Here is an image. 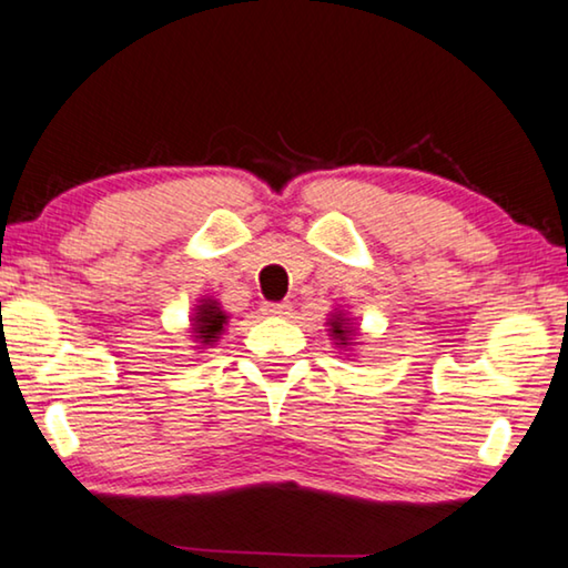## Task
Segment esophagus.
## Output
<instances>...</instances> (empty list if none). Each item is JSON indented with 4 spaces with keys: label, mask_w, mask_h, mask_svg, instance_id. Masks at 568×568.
Returning <instances> with one entry per match:
<instances>
[{
    "label": "esophagus",
    "mask_w": 568,
    "mask_h": 568,
    "mask_svg": "<svg viewBox=\"0 0 568 568\" xmlns=\"http://www.w3.org/2000/svg\"><path fill=\"white\" fill-rule=\"evenodd\" d=\"M262 311L267 313V316H285V313H291V303L283 301V303H265Z\"/></svg>",
    "instance_id": "obj_1"
}]
</instances>
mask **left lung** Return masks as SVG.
Segmentation results:
<instances>
[{"mask_svg": "<svg viewBox=\"0 0 568 568\" xmlns=\"http://www.w3.org/2000/svg\"><path fill=\"white\" fill-rule=\"evenodd\" d=\"M346 321H349V318H344L342 313H338L336 318L328 321V324H332V328H328V332H332V336L338 338V342H342V344L349 342V336H352V328L346 326Z\"/></svg>", "mask_w": 568, "mask_h": 568, "instance_id": "1", "label": "left lung"}]
</instances>
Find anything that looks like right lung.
<instances>
[{"instance_id":"right-lung-1","label":"right lung","mask_w":568,"mask_h":568,"mask_svg":"<svg viewBox=\"0 0 568 568\" xmlns=\"http://www.w3.org/2000/svg\"><path fill=\"white\" fill-rule=\"evenodd\" d=\"M196 311L199 313H196V318H193V334H196L201 344L216 342L219 334L224 332V324H226L224 311L219 308L216 301H203Z\"/></svg>"}]
</instances>
